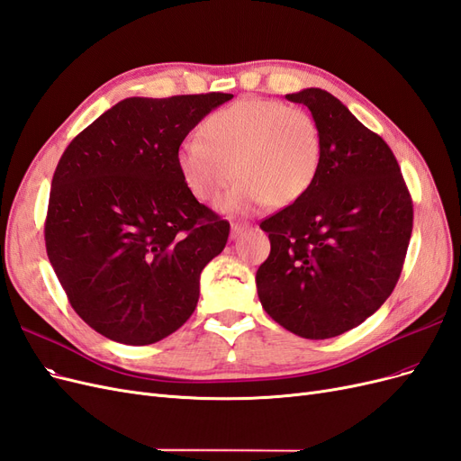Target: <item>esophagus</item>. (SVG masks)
I'll use <instances>...</instances> for the list:
<instances>
[{
  "label": "esophagus",
  "mask_w": 461,
  "mask_h": 461,
  "mask_svg": "<svg viewBox=\"0 0 461 461\" xmlns=\"http://www.w3.org/2000/svg\"><path fill=\"white\" fill-rule=\"evenodd\" d=\"M250 226L247 224V221H233L231 224V240H235V237H240L243 231H247Z\"/></svg>",
  "instance_id": "obj_1"
}]
</instances>
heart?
<instances>
[{
	"label": "heart",
	"mask_w": 461,
	"mask_h": 461,
	"mask_svg": "<svg viewBox=\"0 0 461 461\" xmlns=\"http://www.w3.org/2000/svg\"><path fill=\"white\" fill-rule=\"evenodd\" d=\"M201 141H185L177 170L197 201L212 203L240 180L218 209L249 214L268 203L274 209L299 201L316 182L321 165L318 121L301 107L249 97L206 116Z\"/></svg>",
	"instance_id": "heart-1"
}]
</instances>
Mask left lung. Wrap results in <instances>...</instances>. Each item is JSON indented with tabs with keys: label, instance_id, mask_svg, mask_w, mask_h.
<instances>
[{
	"label": "left lung",
	"instance_id": "left-lung-1",
	"mask_svg": "<svg viewBox=\"0 0 461 461\" xmlns=\"http://www.w3.org/2000/svg\"><path fill=\"white\" fill-rule=\"evenodd\" d=\"M285 97L318 121L321 165L299 201L260 224L272 250L257 272L258 299L287 331L331 339L391 296L413 206L391 147L335 95L306 87Z\"/></svg>",
	"mask_w": 461,
	"mask_h": 461
}]
</instances>
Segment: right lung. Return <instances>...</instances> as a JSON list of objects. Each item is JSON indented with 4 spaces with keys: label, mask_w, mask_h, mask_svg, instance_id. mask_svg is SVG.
I'll list each match as a JSON object with an SVG mask.
<instances>
[{
    "label": "right lung",
    "mask_w": 461,
    "mask_h": 461,
    "mask_svg": "<svg viewBox=\"0 0 461 461\" xmlns=\"http://www.w3.org/2000/svg\"><path fill=\"white\" fill-rule=\"evenodd\" d=\"M231 94L128 97L70 141L55 168L46 249L74 312L122 345L189 320L230 224L185 187L176 157Z\"/></svg>",
    "instance_id": "obj_1"
}]
</instances>
